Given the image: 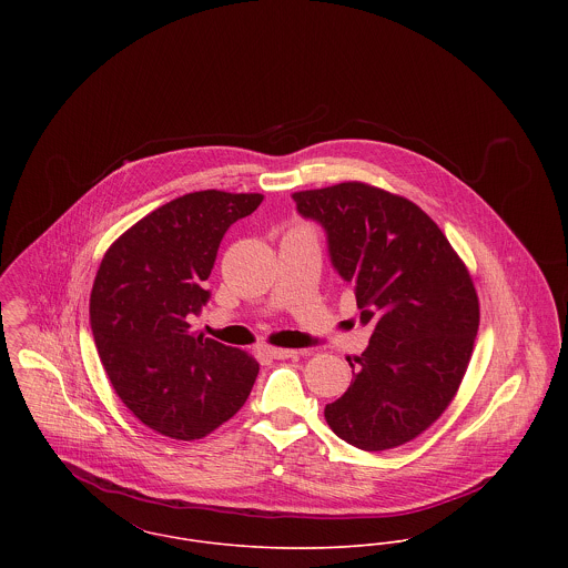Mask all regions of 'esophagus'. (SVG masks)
I'll return each instance as SVG.
<instances>
[{
	"mask_svg": "<svg viewBox=\"0 0 568 568\" xmlns=\"http://www.w3.org/2000/svg\"><path fill=\"white\" fill-rule=\"evenodd\" d=\"M262 354H266L268 358H293V356H297V349H288V347H271V345H264V347H262Z\"/></svg>",
	"mask_w": 568,
	"mask_h": 568,
	"instance_id": "1",
	"label": "esophagus"
}]
</instances>
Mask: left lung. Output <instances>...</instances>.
Returning <instances> with one entry per match:
<instances>
[{"label":"left lung","instance_id":"left-lung-1","mask_svg":"<svg viewBox=\"0 0 568 568\" xmlns=\"http://www.w3.org/2000/svg\"><path fill=\"white\" fill-rule=\"evenodd\" d=\"M302 216L322 223L329 260L354 284L369 347L349 361L354 381L325 406L347 444L389 450L422 435L453 403L468 369L479 297L468 266L413 201L345 181L293 194Z\"/></svg>","mask_w":568,"mask_h":568}]
</instances>
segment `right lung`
<instances>
[{"label": "right lung", "instance_id": "add662e5", "mask_svg": "<svg viewBox=\"0 0 568 568\" xmlns=\"http://www.w3.org/2000/svg\"><path fill=\"white\" fill-rule=\"evenodd\" d=\"M262 194H183L126 230L100 262L89 324L111 387L149 428L201 439L246 403L257 361L192 329L225 232Z\"/></svg>", "mask_w": 568, "mask_h": 568}]
</instances>
